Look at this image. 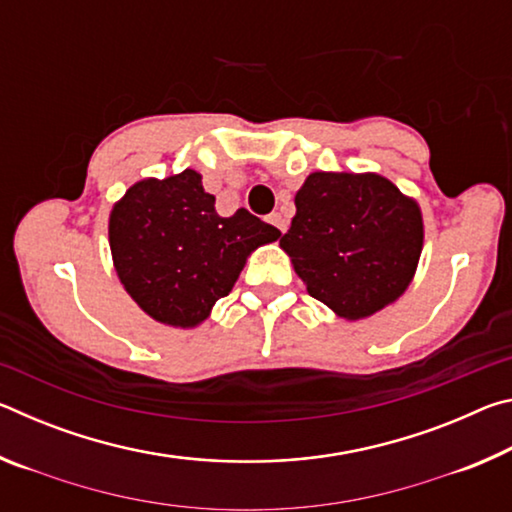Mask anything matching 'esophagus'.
<instances>
[{"mask_svg":"<svg viewBox=\"0 0 512 512\" xmlns=\"http://www.w3.org/2000/svg\"><path fill=\"white\" fill-rule=\"evenodd\" d=\"M268 223L275 225V228L280 230V232H287V221H284V216H282L280 212H273V214H268Z\"/></svg>","mask_w":512,"mask_h":512,"instance_id":"1","label":"esophagus"}]
</instances>
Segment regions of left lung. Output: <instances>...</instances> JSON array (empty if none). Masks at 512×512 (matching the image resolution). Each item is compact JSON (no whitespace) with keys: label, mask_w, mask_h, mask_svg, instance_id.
<instances>
[{"label":"left lung","mask_w":512,"mask_h":512,"mask_svg":"<svg viewBox=\"0 0 512 512\" xmlns=\"http://www.w3.org/2000/svg\"><path fill=\"white\" fill-rule=\"evenodd\" d=\"M413 198L377 173H309L280 246L300 280L345 320L391 305L409 287L422 253Z\"/></svg>","instance_id":"8db88e82"}]
</instances>
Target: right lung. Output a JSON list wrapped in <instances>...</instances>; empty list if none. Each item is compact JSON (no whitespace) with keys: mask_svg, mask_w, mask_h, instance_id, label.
<instances>
[{"mask_svg":"<svg viewBox=\"0 0 512 512\" xmlns=\"http://www.w3.org/2000/svg\"><path fill=\"white\" fill-rule=\"evenodd\" d=\"M108 235L128 296L158 323L196 327L235 287L248 255L280 230L244 207L219 216L201 173L185 169L135 183L112 207Z\"/></svg>","mask_w":512,"mask_h":512,"instance_id":"obj_1","label":"right lung"}]
</instances>
